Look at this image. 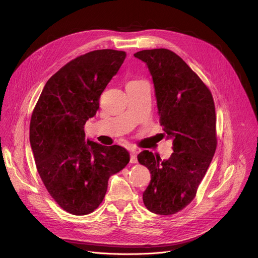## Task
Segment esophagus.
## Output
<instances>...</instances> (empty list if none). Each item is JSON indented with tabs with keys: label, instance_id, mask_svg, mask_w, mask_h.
Masks as SVG:
<instances>
[{
	"label": "esophagus",
	"instance_id": "obj_1",
	"mask_svg": "<svg viewBox=\"0 0 258 258\" xmlns=\"http://www.w3.org/2000/svg\"><path fill=\"white\" fill-rule=\"evenodd\" d=\"M130 162L132 164H135V163H137L138 162V160H137V152L136 151H132L131 152V160H130Z\"/></svg>",
	"mask_w": 258,
	"mask_h": 258
}]
</instances>
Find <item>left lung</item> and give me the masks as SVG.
Segmentation results:
<instances>
[{
  "instance_id": "obj_1",
  "label": "left lung",
  "mask_w": 258,
  "mask_h": 258,
  "mask_svg": "<svg viewBox=\"0 0 258 258\" xmlns=\"http://www.w3.org/2000/svg\"><path fill=\"white\" fill-rule=\"evenodd\" d=\"M150 70L156 91L160 124L172 139L168 160L143 151L141 165L151 171L143 192L145 207L153 213L171 215L196 198L211 163L216 139L215 106L209 88L179 55L168 49L142 50L134 54Z\"/></svg>"
}]
</instances>
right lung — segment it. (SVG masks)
Here are the masks:
<instances>
[{
    "instance_id": "right-lung-1",
    "label": "right lung",
    "mask_w": 258,
    "mask_h": 258,
    "mask_svg": "<svg viewBox=\"0 0 258 258\" xmlns=\"http://www.w3.org/2000/svg\"><path fill=\"white\" fill-rule=\"evenodd\" d=\"M125 56L124 51L102 49L72 59L47 81L32 112L30 144L38 174L53 200L71 214L97 209L108 179L130 162L124 147L86 140L84 130Z\"/></svg>"
}]
</instances>
